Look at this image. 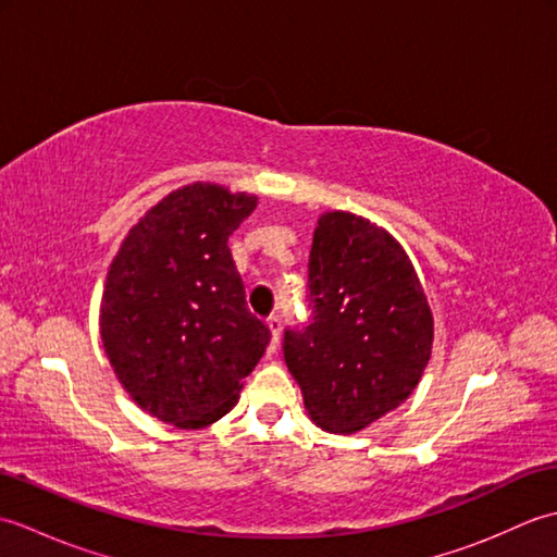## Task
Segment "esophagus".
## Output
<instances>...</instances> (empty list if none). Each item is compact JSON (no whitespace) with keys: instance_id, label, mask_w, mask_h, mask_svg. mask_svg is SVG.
<instances>
[{"instance_id":"obj_1","label":"esophagus","mask_w":557,"mask_h":557,"mask_svg":"<svg viewBox=\"0 0 557 557\" xmlns=\"http://www.w3.org/2000/svg\"><path fill=\"white\" fill-rule=\"evenodd\" d=\"M268 327H270V335H272V349H277L280 333H282V321H280V315H270V318H268Z\"/></svg>"}]
</instances>
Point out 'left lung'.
<instances>
[{"mask_svg": "<svg viewBox=\"0 0 557 557\" xmlns=\"http://www.w3.org/2000/svg\"><path fill=\"white\" fill-rule=\"evenodd\" d=\"M313 321L285 333V361L309 419L327 433L363 431L419 385L433 313L405 248L354 212H323L309 258Z\"/></svg>", "mask_w": 557, "mask_h": 557, "instance_id": "1", "label": "left lung"}]
</instances>
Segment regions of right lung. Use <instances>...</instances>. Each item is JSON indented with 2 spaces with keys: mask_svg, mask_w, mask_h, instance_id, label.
Returning a JSON list of instances; mask_svg holds the SVG:
<instances>
[{
  "mask_svg": "<svg viewBox=\"0 0 557 557\" xmlns=\"http://www.w3.org/2000/svg\"><path fill=\"white\" fill-rule=\"evenodd\" d=\"M256 206L253 194L186 184L128 230L108 270L104 354L136 405L176 429L222 419L270 342L227 246Z\"/></svg>",
  "mask_w": 557,
  "mask_h": 557,
  "instance_id": "add662e5",
  "label": "right lung"
}]
</instances>
